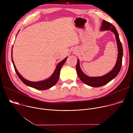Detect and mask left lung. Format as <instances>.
<instances>
[{
	"label": "left lung",
	"mask_w": 133,
	"mask_h": 133,
	"mask_svg": "<svg viewBox=\"0 0 133 133\" xmlns=\"http://www.w3.org/2000/svg\"><path fill=\"white\" fill-rule=\"evenodd\" d=\"M101 30H110L115 34L118 48L117 59L115 66L110 71L103 76L99 77H89L86 75L82 70L79 66V59H77L76 71L79 78L84 83L92 87H99L104 86L115 78L120 71L122 65V58L123 56V47L116 28L110 23L106 21H103L101 27Z\"/></svg>",
	"instance_id": "obj_1"
}]
</instances>
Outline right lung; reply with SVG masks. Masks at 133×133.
Returning <instances> with one entry per match:
<instances>
[{"label":"right lung","instance_id":"obj_1","mask_svg":"<svg viewBox=\"0 0 133 133\" xmlns=\"http://www.w3.org/2000/svg\"><path fill=\"white\" fill-rule=\"evenodd\" d=\"M68 57H66L64 59H63L62 61L59 62L57 65L56 66V68L52 74V75L50 77H49L48 79L42 81H39V82H31L27 81V79H25L24 77L22 76V75L18 72L17 71L16 66L15 65L14 62L13 61L12 59V49H11V59H12V62L14 65V67L15 70V71L18 75V77L19 78V79L24 83L25 85L29 86L31 87H32L34 88L38 89V90H46L47 89H49L54 86L57 83L59 78V75H60V71L62 67L64 65V64L66 62V59Z\"/></svg>","mask_w":133,"mask_h":133}]
</instances>
